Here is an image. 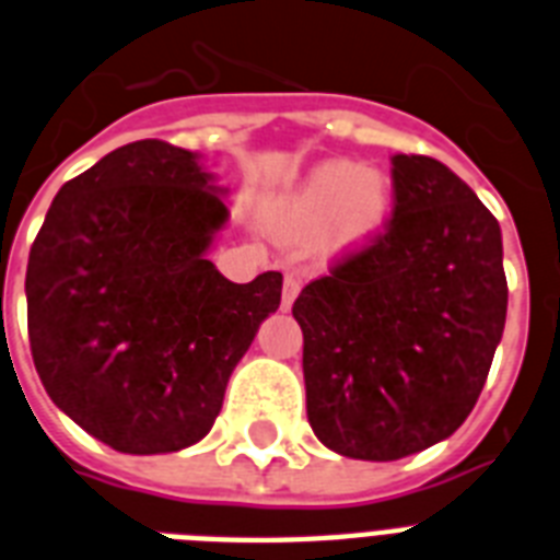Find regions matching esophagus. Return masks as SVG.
Here are the masks:
<instances>
[{"label":"esophagus","instance_id":"esophagus-1","mask_svg":"<svg viewBox=\"0 0 560 560\" xmlns=\"http://www.w3.org/2000/svg\"><path fill=\"white\" fill-rule=\"evenodd\" d=\"M302 290V279L299 276H284V293H281V311H290V304L295 302V295Z\"/></svg>","mask_w":560,"mask_h":560}]
</instances>
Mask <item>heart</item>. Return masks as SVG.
<instances>
[{
  "mask_svg": "<svg viewBox=\"0 0 560 560\" xmlns=\"http://www.w3.org/2000/svg\"><path fill=\"white\" fill-rule=\"evenodd\" d=\"M390 184L380 170L348 161L322 163L288 203V224L299 233L334 226L339 241H362L388 215Z\"/></svg>",
  "mask_w": 560,
  "mask_h": 560,
  "instance_id": "1",
  "label": "heart"
}]
</instances>
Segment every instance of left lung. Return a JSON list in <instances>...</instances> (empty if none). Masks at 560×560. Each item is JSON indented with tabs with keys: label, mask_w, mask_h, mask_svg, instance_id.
Masks as SVG:
<instances>
[{
	"label": "left lung",
	"mask_w": 560,
	"mask_h": 560,
	"mask_svg": "<svg viewBox=\"0 0 560 560\" xmlns=\"http://www.w3.org/2000/svg\"><path fill=\"white\" fill-rule=\"evenodd\" d=\"M394 212L293 302L313 434L353 460L452 438L506 325L498 218L425 154H394Z\"/></svg>",
	"instance_id": "obj_1"
}]
</instances>
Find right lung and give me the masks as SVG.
<instances>
[{"mask_svg":"<svg viewBox=\"0 0 560 560\" xmlns=\"http://www.w3.org/2000/svg\"><path fill=\"white\" fill-rule=\"evenodd\" d=\"M218 192L195 152L135 140L68 180L34 238L36 374L115 452L207 438L233 368L281 302V272L233 284L207 258L230 215Z\"/></svg>","mask_w":560,"mask_h":560,"instance_id":"add662e5","label":"right lung"}]
</instances>
